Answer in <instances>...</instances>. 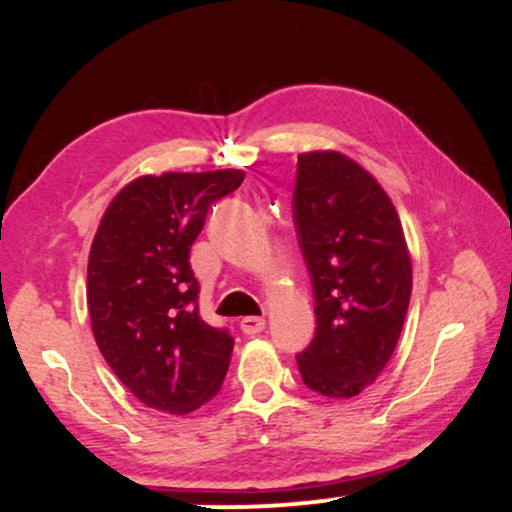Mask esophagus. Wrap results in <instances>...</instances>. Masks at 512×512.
<instances>
[{
	"label": "esophagus",
	"instance_id": "obj_1",
	"mask_svg": "<svg viewBox=\"0 0 512 512\" xmlns=\"http://www.w3.org/2000/svg\"><path fill=\"white\" fill-rule=\"evenodd\" d=\"M240 328H242V333L256 335V333H261L263 328H265V319L263 317H244L240 321Z\"/></svg>",
	"mask_w": 512,
	"mask_h": 512
}]
</instances>
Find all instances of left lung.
I'll list each match as a JSON object with an SVG mask.
<instances>
[{
	"instance_id": "1",
	"label": "left lung",
	"mask_w": 512,
	"mask_h": 512,
	"mask_svg": "<svg viewBox=\"0 0 512 512\" xmlns=\"http://www.w3.org/2000/svg\"><path fill=\"white\" fill-rule=\"evenodd\" d=\"M293 223L312 279L314 338L296 354L305 387L352 398L377 380L401 338L412 265L382 186L335 151L300 153Z\"/></svg>"
}]
</instances>
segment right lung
I'll list each match as a JSON object with an SVG mask.
<instances>
[{
  "instance_id": "obj_1",
  "label": "right lung",
  "mask_w": 512,
  "mask_h": 512,
  "mask_svg": "<svg viewBox=\"0 0 512 512\" xmlns=\"http://www.w3.org/2000/svg\"><path fill=\"white\" fill-rule=\"evenodd\" d=\"M244 172L139 177L111 200L88 258V310L97 347L149 408L186 415L219 394L235 340L198 312L188 256L209 207Z\"/></svg>"
}]
</instances>
